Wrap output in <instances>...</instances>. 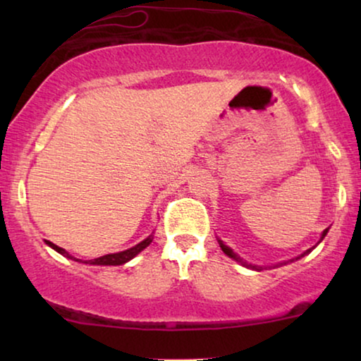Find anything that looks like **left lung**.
<instances>
[{"instance_id":"1","label":"left lung","mask_w":361,"mask_h":361,"mask_svg":"<svg viewBox=\"0 0 361 361\" xmlns=\"http://www.w3.org/2000/svg\"><path fill=\"white\" fill-rule=\"evenodd\" d=\"M327 233H329V228H325V230L322 231V235H320V240H319V243H320V241H322V240L325 238V235H327ZM216 240H219V245H220V248H221V251H224V253H225L226 256H230V258H231V259H235V261H236V263H240L241 266H245V268H250V269H255V271H261V269H263V266H256V264L246 263V261H245L243 258H240V256H238V255H236V253H235V251L230 248V246H226V245L224 243V241H221L220 238H216ZM319 243H317V245H319ZM317 245H315V246H317ZM315 246H312V248H309V250H305L302 255L295 256V258H293V259H289V261H281V263H278V264H273V268H279V266L289 264V263H293V261H298V259H300V258H304V256H305V255H309V253H310V251H312V250L315 248Z\"/></svg>"}]
</instances>
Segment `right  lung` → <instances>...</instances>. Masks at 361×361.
Wrapping results in <instances>:
<instances>
[{"instance_id":"obj_1","label":"right lung","mask_w":361,"mask_h":361,"mask_svg":"<svg viewBox=\"0 0 361 361\" xmlns=\"http://www.w3.org/2000/svg\"><path fill=\"white\" fill-rule=\"evenodd\" d=\"M154 233V231H152ZM149 235L147 238H145L141 241V243H137L133 246V248H128L125 251H120V253H110V255H105V256H100V258H95V259H88V261H83V259H78V258H73L72 255H68L66 250L61 248V246L54 245L52 241H47L46 240V245L51 246L52 250H56L57 253H61L62 256H66L68 259H73V261H78V263H85V264H95V266H120V264H125L128 261H131L135 256H137L141 253L142 250L147 248V246L151 245L152 238H154V235Z\"/></svg>"}]
</instances>
